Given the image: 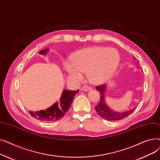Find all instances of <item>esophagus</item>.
<instances>
[{
    "label": "esophagus",
    "mask_w": 160,
    "mask_h": 160,
    "mask_svg": "<svg viewBox=\"0 0 160 160\" xmlns=\"http://www.w3.org/2000/svg\"><path fill=\"white\" fill-rule=\"evenodd\" d=\"M91 90H92V88H90L89 86H83L82 88V91H91Z\"/></svg>",
    "instance_id": "esophagus-1"
}]
</instances>
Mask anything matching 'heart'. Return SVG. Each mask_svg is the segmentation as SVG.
<instances>
[{
    "label": "heart",
    "mask_w": 160,
    "mask_h": 160,
    "mask_svg": "<svg viewBox=\"0 0 160 160\" xmlns=\"http://www.w3.org/2000/svg\"><path fill=\"white\" fill-rule=\"evenodd\" d=\"M72 62H65V69L74 78L81 80L87 72L89 81L95 85L110 80L120 63V54L114 48L91 47L81 49L73 54Z\"/></svg>",
    "instance_id": "obj_1"
}]
</instances>
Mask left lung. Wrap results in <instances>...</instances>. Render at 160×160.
I'll return each mask as SVG.
<instances>
[{"label":"left lung","mask_w":160,"mask_h":160,"mask_svg":"<svg viewBox=\"0 0 160 160\" xmlns=\"http://www.w3.org/2000/svg\"><path fill=\"white\" fill-rule=\"evenodd\" d=\"M139 69V68H138ZM107 85H102L98 86L96 89L100 92V99L97 106L95 107V110L97 113L102 117V118L108 121H119L121 120L128 115L132 113L136 108L130 109L127 111L123 112H116L109 107L105 101V93Z\"/></svg>","instance_id":"obj_1"}]
</instances>
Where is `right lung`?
I'll return each instance as SVG.
<instances>
[{
	"instance_id": "obj_1",
	"label": "right lung",
	"mask_w": 160,
	"mask_h": 160,
	"mask_svg": "<svg viewBox=\"0 0 160 160\" xmlns=\"http://www.w3.org/2000/svg\"><path fill=\"white\" fill-rule=\"evenodd\" d=\"M48 48L42 50L39 52V54L45 55ZM79 90L69 91L64 89L62 92L60 101L56 102L53 105L48 108L46 110L38 112L30 111V115L38 120L44 122H51L60 119L65 113L68 111L75 95L78 93Z\"/></svg>"
}]
</instances>
